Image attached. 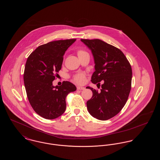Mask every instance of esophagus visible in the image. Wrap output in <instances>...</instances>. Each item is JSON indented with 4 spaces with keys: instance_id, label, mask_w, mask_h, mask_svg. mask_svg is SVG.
I'll return each mask as SVG.
<instances>
[{
    "instance_id": "obj_1",
    "label": "esophagus",
    "mask_w": 160,
    "mask_h": 160,
    "mask_svg": "<svg viewBox=\"0 0 160 160\" xmlns=\"http://www.w3.org/2000/svg\"><path fill=\"white\" fill-rule=\"evenodd\" d=\"M77 88L78 90H84L85 89L84 87H82V86H77Z\"/></svg>"
}]
</instances>
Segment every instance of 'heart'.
Instances as JSON below:
<instances>
[{
    "label": "heart",
    "instance_id": "heart-1",
    "mask_svg": "<svg viewBox=\"0 0 160 160\" xmlns=\"http://www.w3.org/2000/svg\"><path fill=\"white\" fill-rule=\"evenodd\" d=\"M85 52L83 50H78L77 54L78 56L80 55L81 54ZM74 81L78 84H83L85 81V76L82 73H79L76 74L74 77Z\"/></svg>",
    "mask_w": 160,
    "mask_h": 160
}]
</instances>
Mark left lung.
<instances>
[{
    "label": "left lung",
    "mask_w": 160,
    "mask_h": 160,
    "mask_svg": "<svg viewBox=\"0 0 160 160\" xmlns=\"http://www.w3.org/2000/svg\"><path fill=\"white\" fill-rule=\"evenodd\" d=\"M81 41L91 50L95 63L92 76L93 84H101V92L88 86L93 92L87 101L89 113L101 121L108 120L120 112L128 98L131 88L132 69L127 58L119 48L98 39Z\"/></svg>",
    "instance_id": "8db88e82"
}]
</instances>
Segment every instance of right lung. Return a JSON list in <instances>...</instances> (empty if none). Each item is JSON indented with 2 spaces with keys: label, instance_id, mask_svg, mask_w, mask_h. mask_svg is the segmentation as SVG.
<instances>
[{
  "label": "right lung",
  "instance_id": "right-lung-1",
  "mask_svg": "<svg viewBox=\"0 0 160 160\" xmlns=\"http://www.w3.org/2000/svg\"><path fill=\"white\" fill-rule=\"evenodd\" d=\"M76 39L59 40L39 46L28 57L24 72V83L31 106L40 116L53 119L66 109V97L76 91L74 84L63 82L53 85L61 70L63 55Z\"/></svg>",
  "mask_w": 160,
  "mask_h": 160
}]
</instances>
